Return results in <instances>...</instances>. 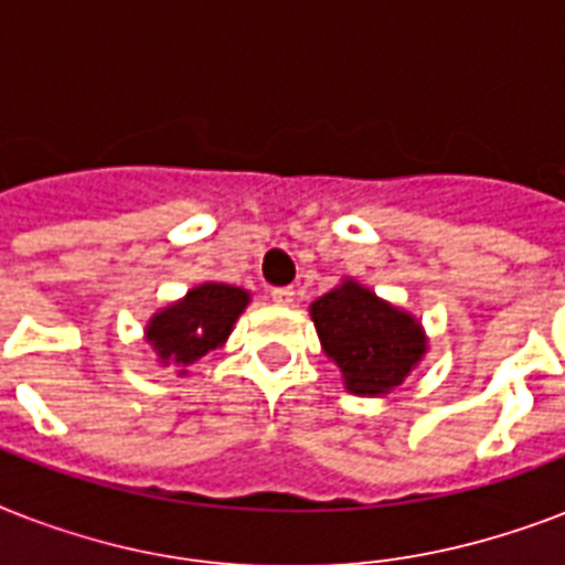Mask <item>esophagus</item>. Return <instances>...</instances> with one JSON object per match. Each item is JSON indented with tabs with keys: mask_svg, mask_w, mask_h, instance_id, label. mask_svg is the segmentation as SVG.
<instances>
[{
	"mask_svg": "<svg viewBox=\"0 0 565 565\" xmlns=\"http://www.w3.org/2000/svg\"><path fill=\"white\" fill-rule=\"evenodd\" d=\"M269 296H273V301H278V305H290L296 292H292V287H273Z\"/></svg>",
	"mask_w": 565,
	"mask_h": 565,
	"instance_id": "obj_1",
	"label": "esophagus"
}]
</instances>
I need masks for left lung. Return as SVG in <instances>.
<instances>
[{
  "mask_svg": "<svg viewBox=\"0 0 565 565\" xmlns=\"http://www.w3.org/2000/svg\"><path fill=\"white\" fill-rule=\"evenodd\" d=\"M310 317L326 354L358 395L390 393L425 354L419 322L354 281L313 301Z\"/></svg>",
  "mask_w": 565,
  "mask_h": 565,
  "instance_id": "left-lung-1",
  "label": "left lung"
}]
</instances>
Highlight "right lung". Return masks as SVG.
<instances>
[{
    "label": "right lung",
    "instance_id": "1",
    "mask_svg": "<svg viewBox=\"0 0 565 565\" xmlns=\"http://www.w3.org/2000/svg\"><path fill=\"white\" fill-rule=\"evenodd\" d=\"M246 305L248 292L239 287L202 284L190 290L184 301L161 310L146 328V337L158 349L163 363L172 361L188 366L225 343Z\"/></svg>",
    "mask_w": 565,
    "mask_h": 565
}]
</instances>
